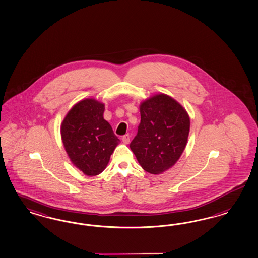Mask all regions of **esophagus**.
<instances>
[{
  "label": "esophagus",
  "instance_id": "1",
  "mask_svg": "<svg viewBox=\"0 0 258 258\" xmlns=\"http://www.w3.org/2000/svg\"><path fill=\"white\" fill-rule=\"evenodd\" d=\"M122 141H123V143H129V142H130V136H129V134H126L124 136H122Z\"/></svg>",
  "mask_w": 258,
  "mask_h": 258
}]
</instances>
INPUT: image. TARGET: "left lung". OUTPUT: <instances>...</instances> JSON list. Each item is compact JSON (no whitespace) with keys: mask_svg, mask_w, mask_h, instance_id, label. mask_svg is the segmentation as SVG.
I'll return each mask as SVG.
<instances>
[{"mask_svg":"<svg viewBox=\"0 0 258 258\" xmlns=\"http://www.w3.org/2000/svg\"><path fill=\"white\" fill-rule=\"evenodd\" d=\"M140 110L141 123L130 148L145 171L160 174L174 165L183 152L189 116L175 99L163 94L143 101Z\"/></svg>","mask_w":258,"mask_h":258,"instance_id":"1","label":"left lung"}]
</instances>
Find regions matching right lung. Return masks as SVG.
I'll return each mask as SVG.
<instances>
[{
  "instance_id": "add662e5",
  "label": "right lung",
  "mask_w": 258,
  "mask_h": 258,
  "mask_svg": "<svg viewBox=\"0 0 258 258\" xmlns=\"http://www.w3.org/2000/svg\"><path fill=\"white\" fill-rule=\"evenodd\" d=\"M104 105L82 100L68 113L61 126L63 144L73 163L88 176L103 171L119 142L104 117Z\"/></svg>"
}]
</instances>
